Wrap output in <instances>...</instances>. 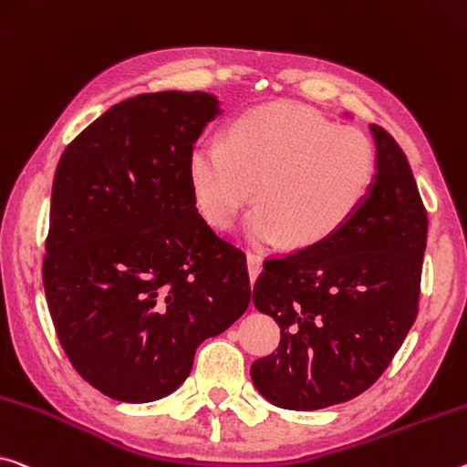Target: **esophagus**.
<instances>
[{"label":"esophagus","mask_w":467,"mask_h":467,"mask_svg":"<svg viewBox=\"0 0 467 467\" xmlns=\"http://www.w3.org/2000/svg\"><path fill=\"white\" fill-rule=\"evenodd\" d=\"M262 262H264V257L260 254H255V251H249V254H247V268H249L251 280L257 278V274L262 272Z\"/></svg>","instance_id":"34e87169"}]
</instances>
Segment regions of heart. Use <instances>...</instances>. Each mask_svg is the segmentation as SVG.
Listing matches in <instances>:
<instances>
[{"label":"heart","instance_id":"obj_1","mask_svg":"<svg viewBox=\"0 0 467 467\" xmlns=\"http://www.w3.org/2000/svg\"><path fill=\"white\" fill-rule=\"evenodd\" d=\"M374 176L376 150L364 132L286 101L247 109L228 124L224 140H199L189 153L191 191L210 224L231 226L255 189L251 239L285 236L299 249L343 231Z\"/></svg>","mask_w":467,"mask_h":467}]
</instances>
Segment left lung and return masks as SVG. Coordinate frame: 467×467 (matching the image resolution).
Listing matches in <instances>:
<instances>
[{
    "mask_svg": "<svg viewBox=\"0 0 467 467\" xmlns=\"http://www.w3.org/2000/svg\"><path fill=\"white\" fill-rule=\"evenodd\" d=\"M376 140L372 189L343 231L264 262L254 303L280 327L251 380L270 403L312 411L364 393L393 361L420 306L428 213L397 140Z\"/></svg>",
    "mask_w": 467,
    "mask_h": 467,
    "instance_id": "8db88e82",
    "label": "left lung"
}]
</instances>
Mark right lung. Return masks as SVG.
<instances>
[{"mask_svg": "<svg viewBox=\"0 0 467 467\" xmlns=\"http://www.w3.org/2000/svg\"><path fill=\"white\" fill-rule=\"evenodd\" d=\"M216 114L210 93L137 95L57 161L47 307L74 369L116 401L179 389L197 347L249 306L245 254L212 231L189 182V153Z\"/></svg>", "mask_w": 467, "mask_h": 467, "instance_id": "add662e5", "label": "right lung"}]
</instances>
